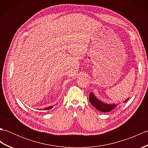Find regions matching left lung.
<instances>
[{"mask_svg":"<svg viewBox=\"0 0 148 148\" xmlns=\"http://www.w3.org/2000/svg\"><path fill=\"white\" fill-rule=\"evenodd\" d=\"M128 99H129V98H128L123 102H126ZM89 100L93 107H95L97 110H99V111L101 112H110L115 108H116L118 106L117 103H110V104H109V103H106L102 102L101 100L97 99L92 92L90 93Z\"/></svg>","mask_w":148,"mask_h":148,"instance_id":"8db88e82","label":"left lung"}]
</instances>
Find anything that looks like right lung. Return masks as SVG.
Listing matches in <instances>:
<instances>
[{"label": "right lung", "instance_id": "1", "mask_svg": "<svg viewBox=\"0 0 148 148\" xmlns=\"http://www.w3.org/2000/svg\"><path fill=\"white\" fill-rule=\"evenodd\" d=\"M53 107V106H51L48 107V108H45V109H42V110H49V109H52Z\"/></svg>", "mask_w": 148, "mask_h": 148}]
</instances>
